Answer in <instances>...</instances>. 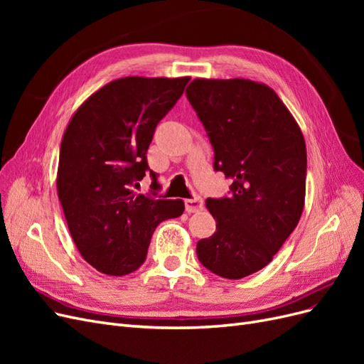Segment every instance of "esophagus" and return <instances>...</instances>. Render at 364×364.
I'll use <instances>...</instances> for the list:
<instances>
[{
  "instance_id": "obj_1",
  "label": "esophagus",
  "mask_w": 364,
  "mask_h": 364,
  "mask_svg": "<svg viewBox=\"0 0 364 364\" xmlns=\"http://www.w3.org/2000/svg\"><path fill=\"white\" fill-rule=\"evenodd\" d=\"M203 208V200L200 197H193V199H186L185 200V209L186 213H197Z\"/></svg>"
}]
</instances>
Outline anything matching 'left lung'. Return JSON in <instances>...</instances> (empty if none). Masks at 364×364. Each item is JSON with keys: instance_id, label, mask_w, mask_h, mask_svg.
Returning a JSON list of instances; mask_svg holds the SVG:
<instances>
[{"instance_id": "obj_1", "label": "left lung", "mask_w": 364, "mask_h": 364, "mask_svg": "<svg viewBox=\"0 0 364 364\" xmlns=\"http://www.w3.org/2000/svg\"><path fill=\"white\" fill-rule=\"evenodd\" d=\"M186 97L214 147V168L230 196L208 199L215 232L197 243L203 266L228 279L266 267L305 205L302 130L270 86L249 79H194Z\"/></svg>"}]
</instances>
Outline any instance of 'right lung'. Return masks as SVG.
Segmentation results:
<instances>
[{
  "mask_svg": "<svg viewBox=\"0 0 364 364\" xmlns=\"http://www.w3.org/2000/svg\"><path fill=\"white\" fill-rule=\"evenodd\" d=\"M190 77L117 79L79 106L65 130L58 196L75 247L111 277L146 261L153 230L183 214V200L153 199L134 188L149 171L147 149L159 121L179 100ZM151 185L159 188L150 170Z\"/></svg>",
  "mask_w": 364,
  "mask_h": 364,
  "instance_id": "add662e5",
  "label": "right lung"
}]
</instances>
